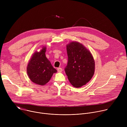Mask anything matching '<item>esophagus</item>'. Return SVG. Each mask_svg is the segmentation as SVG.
Masks as SVG:
<instances>
[{"instance_id":"1","label":"esophagus","mask_w":127,"mask_h":127,"mask_svg":"<svg viewBox=\"0 0 127 127\" xmlns=\"http://www.w3.org/2000/svg\"><path fill=\"white\" fill-rule=\"evenodd\" d=\"M57 70H58V72H61L63 70H62V69L61 68L59 67V68H57Z\"/></svg>"}]
</instances>
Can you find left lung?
<instances>
[{
	"label": "left lung",
	"instance_id": "1",
	"mask_svg": "<svg viewBox=\"0 0 127 127\" xmlns=\"http://www.w3.org/2000/svg\"><path fill=\"white\" fill-rule=\"evenodd\" d=\"M68 63L65 73L71 84L76 88L86 84L95 73V62L92 54L82 44L72 42L66 46Z\"/></svg>",
	"mask_w": 127,
	"mask_h": 127
}]
</instances>
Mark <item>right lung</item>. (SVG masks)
<instances>
[{"label":"right lung","instance_id":"add662e5","mask_svg":"<svg viewBox=\"0 0 127 127\" xmlns=\"http://www.w3.org/2000/svg\"><path fill=\"white\" fill-rule=\"evenodd\" d=\"M46 47L43 46L40 52H35L27 66L29 77L33 83L44 85L47 83L53 74L57 72L50 61L46 57Z\"/></svg>","mask_w":127,"mask_h":127}]
</instances>
